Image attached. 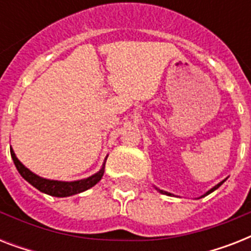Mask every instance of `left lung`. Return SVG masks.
I'll use <instances>...</instances> for the list:
<instances>
[{
  "mask_svg": "<svg viewBox=\"0 0 251 251\" xmlns=\"http://www.w3.org/2000/svg\"><path fill=\"white\" fill-rule=\"evenodd\" d=\"M224 181H226V179H224ZM224 181H222V182H220V183H218V185H216V186H214V187H212V189H211V190H208V191H207L206 194L203 195V197H206V195H208V194H210V193H212V191H214V190H216V189H218V187L220 186V185H222L223 182H224ZM159 191H160V193H163V194H168V195H171V194H169V193H165V191H163V190H159Z\"/></svg>",
  "mask_w": 251,
  "mask_h": 251,
  "instance_id": "obj_1",
  "label": "left lung"
}]
</instances>
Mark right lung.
Masks as SVG:
<instances>
[{
    "label": "right lung",
    "instance_id": "right-lung-1",
    "mask_svg": "<svg viewBox=\"0 0 251 251\" xmlns=\"http://www.w3.org/2000/svg\"><path fill=\"white\" fill-rule=\"evenodd\" d=\"M10 153H11V157H13V161L15 167H17L18 172L21 173V176L23 178L29 182L32 186H35L37 190L43 191L45 194L53 195V197H69V195L78 194V193H82V191L90 189L94 185L101 179L102 175H104V167L100 172H98L96 175L91 176L88 178L80 179V181H74V182H64V181H52V179H45L41 178L39 176H36L35 173L27 169L25 165L22 164L21 161L18 160L15 153L11 149H10Z\"/></svg>",
    "mask_w": 251,
    "mask_h": 251
}]
</instances>
